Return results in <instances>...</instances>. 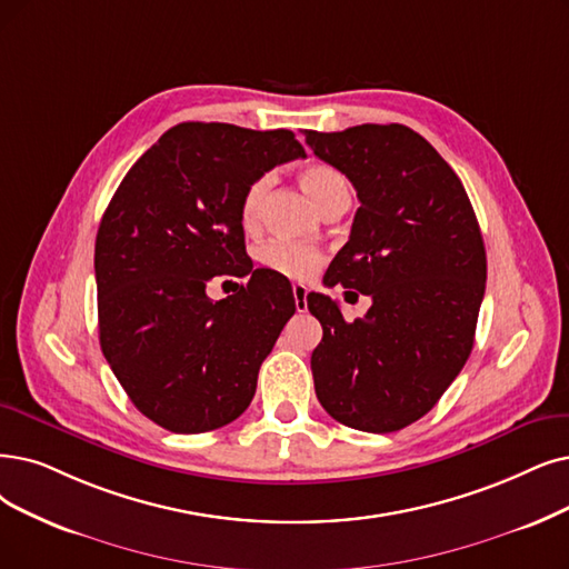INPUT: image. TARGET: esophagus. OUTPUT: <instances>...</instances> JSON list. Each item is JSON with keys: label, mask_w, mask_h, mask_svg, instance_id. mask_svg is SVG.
<instances>
[{"label": "esophagus", "mask_w": 569, "mask_h": 569, "mask_svg": "<svg viewBox=\"0 0 569 569\" xmlns=\"http://www.w3.org/2000/svg\"><path fill=\"white\" fill-rule=\"evenodd\" d=\"M291 291H293V303H297V310L299 312H306L308 310V289H306V284H301V282H297L291 287Z\"/></svg>", "instance_id": "obj_1"}]
</instances>
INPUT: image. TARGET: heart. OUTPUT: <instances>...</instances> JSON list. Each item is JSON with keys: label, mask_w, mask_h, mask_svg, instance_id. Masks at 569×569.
Here are the masks:
<instances>
[{"label": "heart", "mask_w": 569, "mask_h": 569, "mask_svg": "<svg viewBox=\"0 0 569 569\" xmlns=\"http://www.w3.org/2000/svg\"><path fill=\"white\" fill-rule=\"evenodd\" d=\"M299 179L306 193L315 200V206L322 212L329 206H333V202L350 198V187L346 177L327 163L306 166ZM266 191H268V177L254 179L252 184L244 189L240 198V221L244 229H254L257 226ZM254 257L266 270L278 272V276L289 280H308L325 263V252L320 247L289 242V240H266L263 244L257 247Z\"/></svg>", "instance_id": "1"}]
</instances>
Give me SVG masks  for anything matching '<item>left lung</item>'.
<instances>
[{"label":"left lung","instance_id":"1","mask_svg":"<svg viewBox=\"0 0 569 569\" xmlns=\"http://www.w3.org/2000/svg\"><path fill=\"white\" fill-rule=\"evenodd\" d=\"M306 142L359 198L325 282L373 301L346 322L336 301L308 293L325 331L315 392L333 420L388 435L431 411L469 359L486 291L481 229L460 177L411 128L306 130Z\"/></svg>","mask_w":569,"mask_h":569}]
</instances>
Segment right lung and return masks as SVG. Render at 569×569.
<instances>
[{
    "label": "right lung",
    "mask_w": 569,
    "mask_h": 569,
    "mask_svg": "<svg viewBox=\"0 0 569 569\" xmlns=\"http://www.w3.org/2000/svg\"><path fill=\"white\" fill-rule=\"evenodd\" d=\"M306 158L291 130L179 123L140 156L96 240L100 348L140 413L177 435L233 422L261 361L297 310L289 280L247 261L240 198L263 172ZM247 271L212 302L214 274Z\"/></svg>",
    "instance_id": "1"
}]
</instances>
